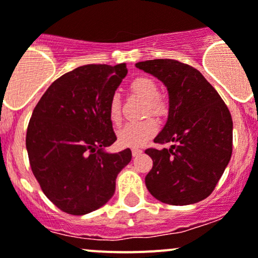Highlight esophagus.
Returning <instances> with one entry per match:
<instances>
[{
	"mask_svg": "<svg viewBox=\"0 0 258 258\" xmlns=\"http://www.w3.org/2000/svg\"><path fill=\"white\" fill-rule=\"evenodd\" d=\"M141 153H142V150H140V148H132V156L134 157H138Z\"/></svg>",
	"mask_w": 258,
	"mask_h": 258,
	"instance_id": "34e87169",
	"label": "esophagus"
}]
</instances>
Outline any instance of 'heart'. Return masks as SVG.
Returning <instances> with one entry per match:
<instances>
[{"label": "heart", "instance_id": "obj_1", "mask_svg": "<svg viewBox=\"0 0 258 258\" xmlns=\"http://www.w3.org/2000/svg\"><path fill=\"white\" fill-rule=\"evenodd\" d=\"M130 90L137 96L146 100V113H153L156 116L164 115L167 111V104L159 96L158 85L156 81L146 77L136 78L130 84ZM107 112L110 120L115 124L122 121L121 101L117 95L110 97L107 106ZM158 131V122L156 118L147 117L137 122H128L118 131V142L127 147H140L145 145Z\"/></svg>", "mask_w": 258, "mask_h": 258}]
</instances>
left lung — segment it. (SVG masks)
<instances>
[{
	"label": "left lung",
	"mask_w": 258,
	"mask_h": 258,
	"mask_svg": "<svg viewBox=\"0 0 258 258\" xmlns=\"http://www.w3.org/2000/svg\"><path fill=\"white\" fill-rule=\"evenodd\" d=\"M138 69L158 78L169 95L168 120L148 148L153 167L146 186L159 202L189 205L213 193L232 153V118L218 91L202 73L173 59L140 61Z\"/></svg>",
	"instance_id": "8db88e82"
}]
</instances>
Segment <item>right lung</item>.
I'll use <instances>...</instances> for the list:
<instances>
[{
	"label": "right lung",
	"instance_id": "right-lung-1",
	"mask_svg": "<svg viewBox=\"0 0 258 258\" xmlns=\"http://www.w3.org/2000/svg\"><path fill=\"white\" fill-rule=\"evenodd\" d=\"M126 64H89L61 75L47 89L27 128L32 172L45 197L70 215H84L111 199L130 148L107 153L117 138L108 117L110 97Z\"/></svg>",
	"mask_w": 258,
	"mask_h": 258
}]
</instances>
